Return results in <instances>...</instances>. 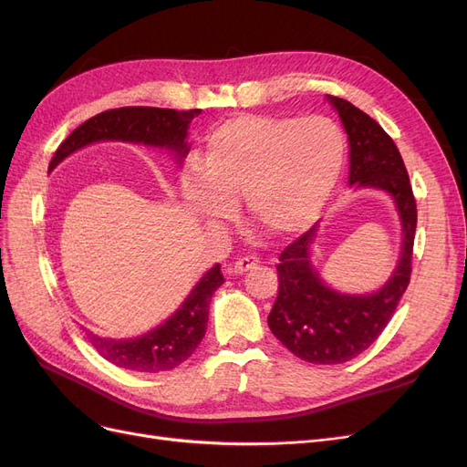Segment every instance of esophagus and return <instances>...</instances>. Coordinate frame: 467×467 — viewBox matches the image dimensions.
I'll use <instances>...</instances> for the list:
<instances>
[{
	"label": "esophagus",
	"mask_w": 467,
	"mask_h": 467,
	"mask_svg": "<svg viewBox=\"0 0 467 467\" xmlns=\"http://www.w3.org/2000/svg\"><path fill=\"white\" fill-rule=\"evenodd\" d=\"M257 265H259V259H257L255 255H247V257L237 259V261L234 263V266L230 268V273H234V275H244V273L251 271V268H255Z\"/></svg>",
	"instance_id": "obj_1"
}]
</instances>
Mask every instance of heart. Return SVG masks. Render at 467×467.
I'll return each mask as SVG.
<instances>
[{
	"mask_svg": "<svg viewBox=\"0 0 467 467\" xmlns=\"http://www.w3.org/2000/svg\"><path fill=\"white\" fill-rule=\"evenodd\" d=\"M347 138L325 117L242 115L208 136L204 171L182 173L185 201L210 222L232 220L245 199L257 225L288 235L312 223L343 173Z\"/></svg>",
	"mask_w": 467,
	"mask_h": 467,
	"instance_id": "1",
	"label": "heart"
}]
</instances>
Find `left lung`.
I'll return each mask as SVG.
<instances>
[{
	"label": "left lung",
	"mask_w": 467,
	"mask_h": 467,
	"mask_svg": "<svg viewBox=\"0 0 467 467\" xmlns=\"http://www.w3.org/2000/svg\"><path fill=\"white\" fill-rule=\"evenodd\" d=\"M350 144L348 182L381 189L393 196L401 216V257L376 294L347 296L323 285L309 263L317 223L280 253L278 296L268 327L292 355L312 364H343L358 357L386 329L411 280L417 202L401 153L389 134L352 103L329 95Z\"/></svg>",
	"instance_id": "1"
}]
</instances>
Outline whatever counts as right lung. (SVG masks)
I'll return each instance as SVG.
<instances>
[{"label":"right lung","instance_id":"add662e5","mask_svg":"<svg viewBox=\"0 0 467 467\" xmlns=\"http://www.w3.org/2000/svg\"><path fill=\"white\" fill-rule=\"evenodd\" d=\"M199 115L201 109L175 110L158 107H120L99 112V115L79 124L64 140L54 153L50 169L58 165L66 155L91 142H99V140H124V142L169 148L181 158H185L189 151L185 142L189 124ZM222 282L223 276L220 273V265L212 266L199 285L192 288L185 304L160 327L142 337L126 338V341L103 338L86 331L89 343L103 358L124 370L148 374L173 370L201 345L206 333L212 294L222 286Z\"/></svg>","mask_w":467,"mask_h":467}]
</instances>
